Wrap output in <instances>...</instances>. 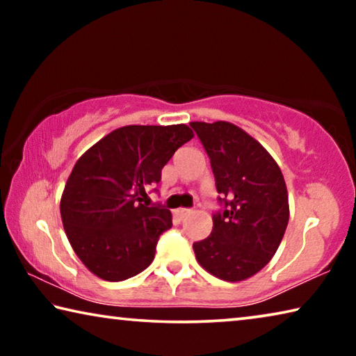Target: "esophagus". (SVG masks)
I'll return each instance as SVG.
<instances>
[{"instance_id": "34e87169", "label": "esophagus", "mask_w": 356, "mask_h": 356, "mask_svg": "<svg viewBox=\"0 0 356 356\" xmlns=\"http://www.w3.org/2000/svg\"><path fill=\"white\" fill-rule=\"evenodd\" d=\"M191 213V210L190 209H180V210H177V216L180 220H184V218H186V216H188Z\"/></svg>"}]
</instances>
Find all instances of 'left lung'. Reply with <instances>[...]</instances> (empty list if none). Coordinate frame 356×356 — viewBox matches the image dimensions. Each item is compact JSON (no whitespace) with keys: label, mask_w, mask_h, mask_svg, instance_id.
<instances>
[{"label":"left lung","mask_w":356,"mask_h":356,"mask_svg":"<svg viewBox=\"0 0 356 356\" xmlns=\"http://www.w3.org/2000/svg\"><path fill=\"white\" fill-rule=\"evenodd\" d=\"M220 193L207 238L193 243L197 262L225 281H243L270 262L284 237L289 197L280 166L237 125L191 122Z\"/></svg>","instance_id":"8db88e82"}]
</instances>
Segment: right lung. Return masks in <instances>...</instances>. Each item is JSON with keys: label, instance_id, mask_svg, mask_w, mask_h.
<instances>
[{"label": "right lung", "instance_id": "add662e5", "mask_svg": "<svg viewBox=\"0 0 356 356\" xmlns=\"http://www.w3.org/2000/svg\"><path fill=\"white\" fill-rule=\"evenodd\" d=\"M191 138L185 124L125 125L76 161L61 197V218L72 248L95 276L124 281L154 261L172 220L160 204L147 207V190Z\"/></svg>", "mask_w": 356, "mask_h": 356}]
</instances>
